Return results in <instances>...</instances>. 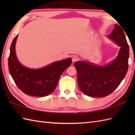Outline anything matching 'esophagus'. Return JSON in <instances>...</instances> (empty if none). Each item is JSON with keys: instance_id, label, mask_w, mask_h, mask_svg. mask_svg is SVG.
Here are the masks:
<instances>
[{"instance_id": "esophagus-1", "label": "esophagus", "mask_w": 135, "mask_h": 135, "mask_svg": "<svg viewBox=\"0 0 135 135\" xmlns=\"http://www.w3.org/2000/svg\"><path fill=\"white\" fill-rule=\"evenodd\" d=\"M78 56H73V57H72V61H73V62H75V61H78Z\"/></svg>"}]
</instances>
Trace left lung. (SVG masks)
Returning <instances> with one entry per match:
<instances>
[{"label": "left lung", "instance_id": "obj_1", "mask_svg": "<svg viewBox=\"0 0 135 135\" xmlns=\"http://www.w3.org/2000/svg\"><path fill=\"white\" fill-rule=\"evenodd\" d=\"M108 37L121 47L113 61L105 66L82 61L74 63L79 88L88 96L104 97L109 95L116 89L127 73L129 49L122 27L115 24Z\"/></svg>", "mask_w": 135, "mask_h": 135}]
</instances>
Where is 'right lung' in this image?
I'll return each instance as SVG.
<instances>
[{"label": "right lung", "mask_w": 135, "mask_h": 135, "mask_svg": "<svg viewBox=\"0 0 135 135\" xmlns=\"http://www.w3.org/2000/svg\"><path fill=\"white\" fill-rule=\"evenodd\" d=\"M18 35L10 46L8 59V70L17 86L27 95L44 97L52 93L60 76L72 63L71 58L56 61L40 69L24 67L17 60L15 45Z\"/></svg>", "instance_id": "right-lung-1"}]
</instances>
